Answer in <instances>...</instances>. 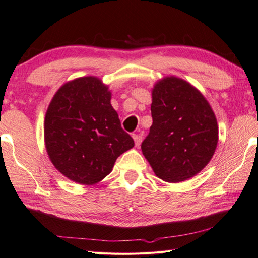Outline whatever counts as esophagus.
<instances>
[{
    "label": "esophagus",
    "instance_id": "34e87169",
    "mask_svg": "<svg viewBox=\"0 0 258 258\" xmlns=\"http://www.w3.org/2000/svg\"><path fill=\"white\" fill-rule=\"evenodd\" d=\"M133 138H134V140H135V145L137 146H140V144H142V140H143V136L140 135V134H135V135H133Z\"/></svg>",
    "mask_w": 258,
    "mask_h": 258
}]
</instances>
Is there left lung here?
<instances>
[{
	"label": "left lung",
	"instance_id": "1",
	"mask_svg": "<svg viewBox=\"0 0 258 258\" xmlns=\"http://www.w3.org/2000/svg\"><path fill=\"white\" fill-rule=\"evenodd\" d=\"M153 124L142 144L144 156L156 176L178 183L200 173L218 144V124L200 91L175 76L153 89Z\"/></svg>",
	"mask_w": 258,
	"mask_h": 258
}]
</instances>
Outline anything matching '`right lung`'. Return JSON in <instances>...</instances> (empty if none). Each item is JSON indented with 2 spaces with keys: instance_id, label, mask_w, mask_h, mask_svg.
Instances as JSON below:
<instances>
[{
  "instance_id": "right-lung-1",
  "label": "right lung",
  "mask_w": 258,
  "mask_h": 258,
  "mask_svg": "<svg viewBox=\"0 0 258 258\" xmlns=\"http://www.w3.org/2000/svg\"><path fill=\"white\" fill-rule=\"evenodd\" d=\"M108 86L94 76L67 82L56 92L45 118V144L64 176L85 185L102 181L121 154L135 146L121 128Z\"/></svg>"
}]
</instances>
